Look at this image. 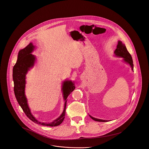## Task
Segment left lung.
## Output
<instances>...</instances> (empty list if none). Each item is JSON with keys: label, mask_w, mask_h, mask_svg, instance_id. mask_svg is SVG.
<instances>
[{"label": "left lung", "mask_w": 149, "mask_h": 149, "mask_svg": "<svg viewBox=\"0 0 149 149\" xmlns=\"http://www.w3.org/2000/svg\"><path fill=\"white\" fill-rule=\"evenodd\" d=\"M114 54L116 56H119V57H122L123 58V60L125 61L126 63H128L131 67L132 68V70L133 71V60L131 56L130 53L128 52L127 48L125 47V45L123 44L122 41H118V42L117 46V49L114 51ZM90 117L93 120L97 121V122H108V120H102V119H97L91 116Z\"/></svg>", "instance_id": "left-lung-1"}]
</instances>
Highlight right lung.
Instances as JSON below:
<instances>
[{"label": "right lung", "mask_w": 149, "mask_h": 149, "mask_svg": "<svg viewBox=\"0 0 149 149\" xmlns=\"http://www.w3.org/2000/svg\"><path fill=\"white\" fill-rule=\"evenodd\" d=\"M34 49L32 43H30L26 47L21 50L18 55L17 61L13 68V79L14 82V92L16 99L25 114L32 122L36 124L42 125L55 127L60 125L65 118L67 99L70 94L74 90V83L71 81H65L62 85L63 97L64 100V108L62 114L60 117L51 123H42L38 120L31 113L28 106L27 100L24 94V88L26 84V74L32 67L35 62V56L31 54Z\"/></svg>", "instance_id": "right-lung-1"}]
</instances>
